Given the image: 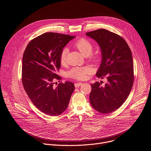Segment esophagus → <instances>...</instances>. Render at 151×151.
Segmentation results:
<instances>
[{
    "instance_id": "obj_1",
    "label": "esophagus",
    "mask_w": 151,
    "mask_h": 151,
    "mask_svg": "<svg viewBox=\"0 0 151 151\" xmlns=\"http://www.w3.org/2000/svg\"><path fill=\"white\" fill-rule=\"evenodd\" d=\"M83 83L82 82H78V83H75V87L76 88H78L79 87H80V86H81Z\"/></svg>"
}]
</instances>
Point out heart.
<instances>
[{"mask_svg": "<svg viewBox=\"0 0 151 151\" xmlns=\"http://www.w3.org/2000/svg\"><path fill=\"white\" fill-rule=\"evenodd\" d=\"M75 46L82 55L86 57L89 56L93 50V45L92 43L88 39L84 38L78 40L75 42ZM68 52V49L65 48L62 50L60 54V63L63 64V65L65 64L66 63V56ZM90 59L92 62L97 63L100 60V57L98 54H91L90 56ZM91 68L88 66L82 68H74L68 72V75L70 78L75 79L85 80L87 79L88 75L91 73Z\"/></svg>", "mask_w": 151, "mask_h": 151, "instance_id": "heart-1", "label": "heart"}]
</instances>
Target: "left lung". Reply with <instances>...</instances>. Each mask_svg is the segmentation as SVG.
Listing matches in <instances>:
<instances>
[{"label": "left lung", "mask_w": 151, "mask_h": 151, "mask_svg": "<svg viewBox=\"0 0 151 151\" xmlns=\"http://www.w3.org/2000/svg\"><path fill=\"white\" fill-rule=\"evenodd\" d=\"M86 35L94 39L101 49V62L96 76L107 80L104 86L102 82L91 85L90 103L98 112L108 114L122 105L132 90L134 82L132 53L121 36L107 30L100 29Z\"/></svg>", "instance_id": "8db88e82"}]
</instances>
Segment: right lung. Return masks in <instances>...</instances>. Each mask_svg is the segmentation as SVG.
Masks as SVG:
<instances>
[{"label":"right lung","instance_id":"right-lung-1","mask_svg":"<svg viewBox=\"0 0 151 151\" xmlns=\"http://www.w3.org/2000/svg\"><path fill=\"white\" fill-rule=\"evenodd\" d=\"M75 36L48 32L32 39L23 57L22 82L29 99L40 112L57 116L67 109L75 90L73 82L67 81L54 86L61 66L60 54ZM60 82V81H59Z\"/></svg>","mask_w":151,"mask_h":151}]
</instances>
